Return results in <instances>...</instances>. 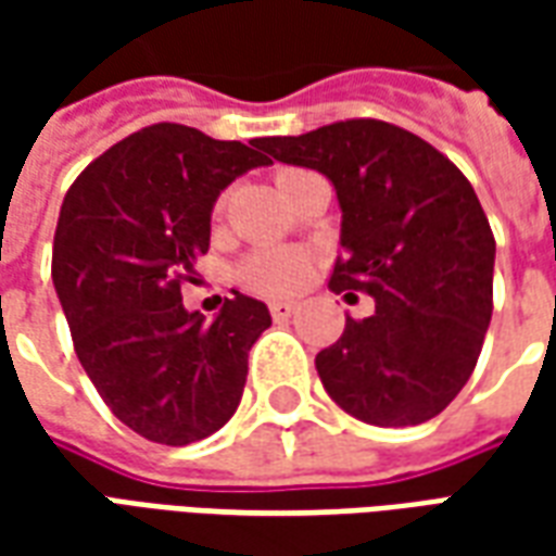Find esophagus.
<instances>
[{
    "instance_id": "esophagus-1",
    "label": "esophagus",
    "mask_w": 556,
    "mask_h": 556,
    "mask_svg": "<svg viewBox=\"0 0 556 556\" xmlns=\"http://www.w3.org/2000/svg\"><path fill=\"white\" fill-rule=\"evenodd\" d=\"M294 309H298V303H291V301L270 303V315H274L277 321H286V318H291V315H294Z\"/></svg>"
}]
</instances>
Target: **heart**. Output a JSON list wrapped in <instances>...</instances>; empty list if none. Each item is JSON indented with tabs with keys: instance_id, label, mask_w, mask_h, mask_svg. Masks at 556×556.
<instances>
[{
	"instance_id": "heart-1",
	"label": "heart",
	"mask_w": 556,
	"mask_h": 556,
	"mask_svg": "<svg viewBox=\"0 0 556 556\" xmlns=\"http://www.w3.org/2000/svg\"><path fill=\"white\" fill-rule=\"evenodd\" d=\"M294 172H282L279 184L286 181ZM313 265V255L301 247H262L243 258L238 277L247 289L258 294H286L301 286Z\"/></svg>"
}]
</instances>
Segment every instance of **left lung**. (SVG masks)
Segmentation results:
<instances>
[{"instance_id":"obj_1","label":"left lung","mask_w":556,"mask_h":556,"mask_svg":"<svg viewBox=\"0 0 556 556\" xmlns=\"http://www.w3.org/2000/svg\"><path fill=\"white\" fill-rule=\"evenodd\" d=\"M258 148L333 184L345 258L330 289L375 301L369 318L349 315L318 351L327 396L372 426L438 417L467 384L491 321L494 235L470 181L426 139L375 118Z\"/></svg>"}]
</instances>
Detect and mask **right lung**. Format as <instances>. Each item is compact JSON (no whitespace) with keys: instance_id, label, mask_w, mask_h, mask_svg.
I'll return each instance as SVG.
<instances>
[{"instance_id":"obj_1","label":"right lung","mask_w":556,"mask_h":556,"mask_svg":"<svg viewBox=\"0 0 556 556\" xmlns=\"http://www.w3.org/2000/svg\"><path fill=\"white\" fill-rule=\"evenodd\" d=\"M184 125H151L94 160L67 190L53 286L83 369L127 429L187 446L223 429L267 327L262 301L235 291L207 321L181 303L211 243L219 193L270 157Z\"/></svg>"}]
</instances>
